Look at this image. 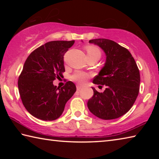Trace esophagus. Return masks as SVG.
<instances>
[{
  "instance_id": "1",
  "label": "esophagus",
  "mask_w": 159,
  "mask_h": 159,
  "mask_svg": "<svg viewBox=\"0 0 159 159\" xmlns=\"http://www.w3.org/2000/svg\"><path fill=\"white\" fill-rule=\"evenodd\" d=\"M82 87L83 86L81 85H79V84H78L77 85H76V88H77V90H80V89H81L82 88Z\"/></svg>"
}]
</instances>
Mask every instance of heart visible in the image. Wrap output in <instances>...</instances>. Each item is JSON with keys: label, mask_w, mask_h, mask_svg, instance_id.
<instances>
[{"label": "heart", "mask_w": 159, "mask_h": 159, "mask_svg": "<svg viewBox=\"0 0 159 159\" xmlns=\"http://www.w3.org/2000/svg\"><path fill=\"white\" fill-rule=\"evenodd\" d=\"M87 57H94L99 60L102 57V50L96 45H88L85 48ZM89 78V74L82 71H76L72 75V79L80 83H84Z\"/></svg>", "instance_id": "obj_1"}]
</instances>
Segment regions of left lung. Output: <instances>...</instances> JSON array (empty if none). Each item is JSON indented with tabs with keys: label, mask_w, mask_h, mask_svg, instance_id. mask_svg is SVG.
<instances>
[{
	"label": "left lung",
	"mask_w": 159,
	"mask_h": 159,
	"mask_svg": "<svg viewBox=\"0 0 159 159\" xmlns=\"http://www.w3.org/2000/svg\"><path fill=\"white\" fill-rule=\"evenodd\" d=\"M89 42L99 45L107 55L104 66L93 79V83L107 88L99 93L92 88L94 95L88 107L101 119L119 118L131 109L138 96L140 75L138 65L128 50L114 41L98 39Z\"/></svg>",
	"instance_id": "8db88e82"
}]
</instances>
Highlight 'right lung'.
<instances>
[{
  "label": "right lung",
  "mask_w": 159,
  "mask_h": 159,
  "mask_svg": "<svg viewBox=\"0 0 159 159\" xmlns=\"http://www.w3.org/2000/svg\"><path fill=\"white\" fill-rule=\"evenodd\" d=\"M74 43V41L48 42L26 60L19 76L18 88L24 106L34 117L43 120L57 119L76 92L71 81L61 88L53 85L56 79L64 77V55Z\"/></svg>",
  "instance_id": "add662e5"
}]
</instances>
